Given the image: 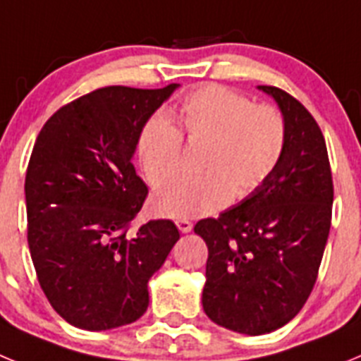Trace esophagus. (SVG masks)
<instances>
[{"mask_svg":"<svg viewBox=\"0 0 361 361\" xmlns=\"http://www.w3.org/2000/svg\"><path fill=\"white\" fill-rule=\"evenodd\" d=\"M175 224H177L178 231H180V233H190L191 229H193V224H191L188 219H178Z\"/></svg>","mask_w":361,"mask_h":361,"instance_id":"obj_1","label":"esophagus"}]
</instances>
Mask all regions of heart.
<instances>
[{"label": "heart", "mask_w": 361, "mask_h": 361, "mask_svg": "<svg viewBox=\"0 0 361 361\" xmlns=\"http://www.w3.org/2000/svg\"><path fill=\"white\" fill-rule=\"evenodd\" d=\"M180 130L162 114L153 116L139 135V161L152 186L176 171L182 135L204 142L197 176H179L159 188L152 209L168 219H197L224 208L231 195L244 199L262 186L282 159L286 123L280 111L219 85L199 88L177 110Z\"/></svg>", "instance_id": "b5f03b06"}]
</instances>
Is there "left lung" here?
<instances>
[{
	"label": "left lung",
	"instance_id": "1",
	"mask_svg": "<svg viewBox=\"0 0 361 361\" xmlns=\"http://www.w3.org/2000/svg\"><path fill=\"white\" fill-rule=\"evenodd\" d=\"M279 106L286 148L262 186L216 219L199 220L208 245L202 307L240 334L291 322L317 282L333 213V177L320 126L288 92L257 86Z\"/></svg>",
	"mask_w": 361,
	"mask_h": 361
}]
</instances>
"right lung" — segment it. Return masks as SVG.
<instances>
[{
  "label": "right lung",
  "instance_id": "1",
  "mask_svg": "<svg viewBox=\"0 0 361 361\" xmlns=\"http://www.w3.org/2000/svg\"><path fill=\"white\" fill-rule=\"evenodd\" d=\"M178 86L99 88L59 108L37 135L25 177L28 247L50 305L73 327L139 320L149 279L180 238L171 220L126 237L148 193L132 162L139 135Z\"/></svg>",
  "mask_w": 361,
  "mask_h": 361
}]
</instances>
